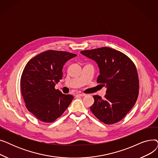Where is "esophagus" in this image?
Returning a JSON list of instances; mask_svg holds the SVG:
<instances>
[{
  "instance_id": "obj_1",
  "label": "esophagus",
  "mask_w": 158,
  "mask_h": 158,
  "mask_svg": "<svg viewBox=\"0 0 158 158\" xmlns=\"http://www.w3.org/2000/svg\"><path fill=\"white\" fill-rule=\"evenodd\" d=\"M85 95H86L85 94H77V96H78V97H84Z\"/></svg>"
}]
</instances>
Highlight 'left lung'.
I'll return each mask as SVG.
<instances>
[{
	"label": "left lung",
	"mask_w": 158,
	"mask_h": 158,
	"mask_svg": "<svg viewBox=\"0 0 158 158\" xmlns=\"http://www.w3.org/2000/svg\"><path fill=\"white\" fill-rule=\"evenodd\" d=\"M81 53L98 64L97 82L107 88L105 98L94 95L90 110L106 124L120 121L135 104L139 94V79L135 63L123 53L110 47L86 50Z\"/></svg>",
	"instance_id": "8db88e82"
}]
</instances>
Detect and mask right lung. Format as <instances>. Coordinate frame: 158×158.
<instances>
[{
  "mask_svg": "<svg viewBox=\"0 0 158 158\" xmlns=\"http://www.w3.org/2000/svg\"><path fill=\"white\" fill-rule=\"evenodd\" d=\"M77 55L49 50L34 57L25 66L21 79V92L26 107L41 122L55 121L67 109L73 96L55 89L63 77L65 63Z\"/></svg>",
  "mask_w": 158,
  "mask_h": 158,
  "instance_id": "add662e5",
  "label": "right lung"
}]
</instances>
